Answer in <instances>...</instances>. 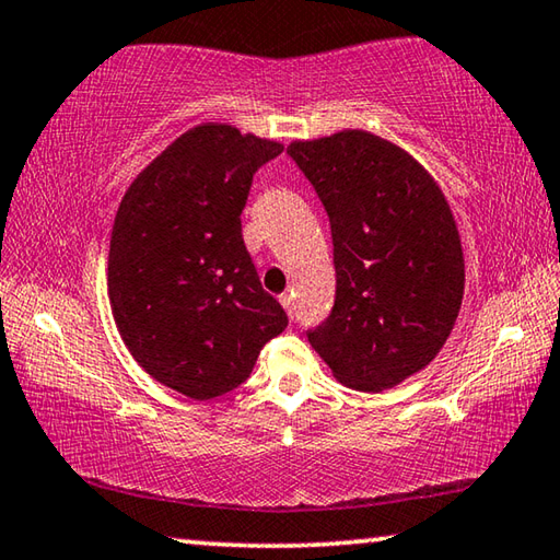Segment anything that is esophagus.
I'll use <instances>...</instances> for the list:
<instances>
[{
    "label": "esophagus",
    "instance_id": "1",
    "mask_svg": "<svg viewBox=\"0 0 560 560\" xmlns=\"http://www.w3.org/2000/svg\"><path fill=\"white\" fill-rule=\"evenodd\" d=\"M279 301H281V306L287 308V314L293 318V314H296V303H293V293H289V291L281 293Z\"/></svg>",
    "mask_w": 560,
    "mask_h": 560
}]
</instances>
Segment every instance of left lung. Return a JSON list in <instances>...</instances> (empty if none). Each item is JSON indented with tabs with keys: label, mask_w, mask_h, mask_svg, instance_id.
<instances>
[{
	"label": "left lung",
	"mask_w": 560,
	"mask_h": 560,
	"mask_svg": "<svg viewBox=\"0 0 560 560\" xmlns=\"http://www.w3.org/2000/svg\"><path fill=\"white\" fill-rule=\"evenodd\" d=\"M287 153L330 222L336 301L308 343L340 383L381 393L422 371L457 320L464 257L442 189L412 155L365 130Z\"/></svg>",
	"instance_id": "left-lung-1"
}]
</instances>
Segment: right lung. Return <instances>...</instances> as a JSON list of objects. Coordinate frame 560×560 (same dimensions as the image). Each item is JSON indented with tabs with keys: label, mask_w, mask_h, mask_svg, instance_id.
Segmentation results:
<instances>
[{
	"label": "right lung",
	"mask_w": 560,
	"mask_h": 560,
	"mask_svg": "<svg viewBox=\"0 0 560 560\" xmlns=\"http://www.w3.org/2000/svg\"><path fill=\"white\" fill-rule=\"evenodd\" d=\"M281 150L232 126H197L132 179L118 207L113 318L140 368L192 400L240 387L289 326L242 240L254 173Z\"/></svg>",
	"instance_id": "1"
}]
</instances>
